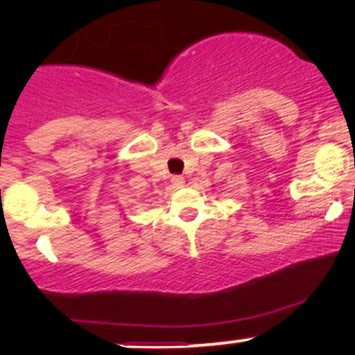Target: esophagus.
I'll use <instances>...</instances> for the list:
<instances>
[{
  "label": "esophagus",
  "instance_id": "1",
  "mask_svg": "<svg viewBox=\"0 0 355 355\" xmlns=\"http://www.w3.org/2000/svg\"><path fill=\"white\" fill-rule=\"evenodd\" d=\"M172 183H173L175 187H183V183H185V178L178 177V175H175V177H172Z\"/></svg>",
  "mask_w": 355,
  "mask_h": 355
}]
</instances>
